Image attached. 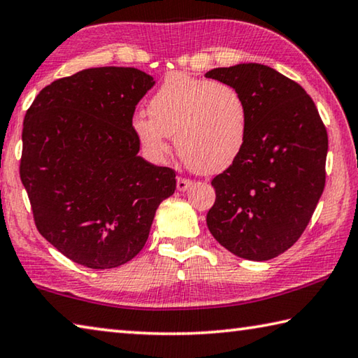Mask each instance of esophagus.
I'll return each instance as SVG.
<instances>
[{
    "mask_svg": "<svg viewBox=\"0 0 358 358\" xmlns=\"http://www.w3.org/2000/svg\"><path fill=\"white\" fill-rule=\"evenodd\" d=\"M190 185H192V180L190 179H184V178H178V182H176V187H178L179 192L189 190Z\"/></svg>",
    "mask_w": 358,
    "mask_h": 358,
    "instance_id": "1",
    "label": "esophagus"
}]
</instances>
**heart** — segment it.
I'll return each instance as SVG.
<instances>
[{"instance_id":"b5f03b06","label":"heart","mask_w":358,"mask_h":358,"mask_svg":"<svg viewBox=\"0 0 358 358\" xmlns=\"http://www.w3.org/2000/svg\"><path fill=\"white\" fill-rule=\"evenodd\" d=\"M149 115L136 113L131 130L154 162L166 157L171 135L187 165L203 174L228 169L245 148L247 103L228 83L169 73L149 100Z\"/></svg>"}]
</instances>
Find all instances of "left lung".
Instances as JSON below:
<instances>
[{
  "instance_id": "8db88e82",
  "label": "left lung",
  "mask_w": 358,
  "mask_h": 358,
  "mask_svg": "<svg viewBox=\"0 0 358 358\" xmlns=\"http://www.w3.org/2000/svg\"><path fill=\"white\" fill-rule=\"evenodd\" d=\"M206 77L234 86L248 110L245 148L212 180L208 228L239 258L272 259L299 241L322 195L327 130L303 87L272 67L243 62Z\"/></svg>"
}]
</instances>
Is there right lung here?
Listing matches in <instances>:
<instances>
[{
    "instance_id": "add662e5",
    "label": "right lung",
    "mask_w": 358,
    "mask_h": 358,
    "mask_svg": "<svg viewBox=\"0 0 358 358\" xmlns=\"http://www.w3.org/2000/svg\"><path fill=\"white\" fill-rule=\"evenodd\" d=\"M154 77L92 67L43 87L23 121L22 184L39 233L77 264L113 268L141 252L171 168L138 155L131 119Z\"/></svg>"
}]
</instances>
